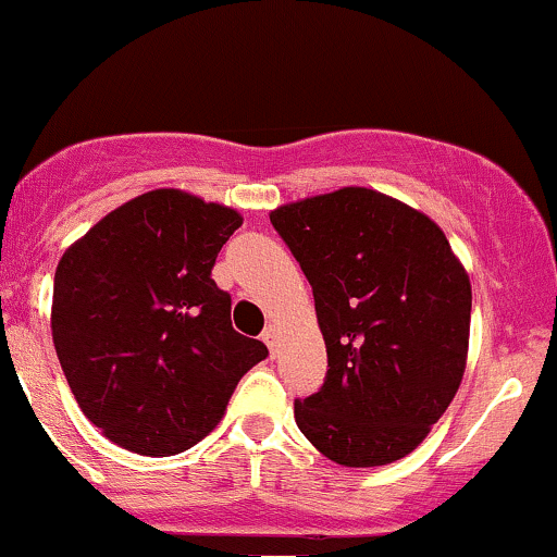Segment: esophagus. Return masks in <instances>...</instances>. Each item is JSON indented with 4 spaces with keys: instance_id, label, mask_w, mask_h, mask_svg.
Returning <instances> with one entry per match:
<instances>
[{
    "instance_id": "1",
    "label": "esophagus",
    "mask_w": 557,
    "mask_h": 557,
    "mask_svg": "<svg viewBox=\"0 0 557 557\" xmlns=\"http://www.w3.org/2000/svg\"><path fill=\"white\" fill-rule=\"evenodd\" d=\"M277 337H280V332H277V327H274V324H267V330L261 332V341L267 343V348H270L272 354H274V348H277Z\"/></svg>"
}]
</instances>
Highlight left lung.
<instances>
[{
  "label": "left lung",
  "instance_id": "left-lung-1",
  "mask_svg": "<svg viewBox=\"0 0 557 557\" xmlns=\"http://www.w3.org/2000/svg\"><path fill=\"white\" fill-rule=\"evenodd\" d=\"M274 230L314 290L327 374L296 424L341 466H385L437 424L463 380L471 285L430 216L369 188L287 203Z\"/></svg>",
  "mask_w": 557,
  "mask_h": 557
}]
</instances>
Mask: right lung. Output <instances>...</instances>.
<instances>
[{"instance_id":"1","label":"right lung","mask_w":557,"mask_h":557,"mask_svg":"<svg viewBox=\"0 0 557 557\" xmlns=\"http://www.w3.org/2000/svg\"><path fill=\"white\" fill-rule=\"evenodd\" d=\"M240 225L220 203L151 190L96 222L57 264V359L81 411L125 450H188L270 356L233 330V298L212 280Z\"/></svg>"}]
</instances>
